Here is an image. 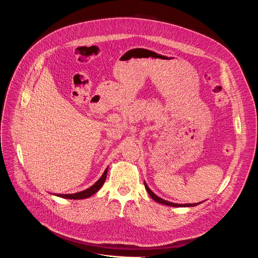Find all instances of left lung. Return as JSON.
Here are the masks:
<instances>
[{"instance_id":"obj_1","label":"left lung","mask_w":258,"mask_h":258,"mask_svg":"<svg viewBox=\"0 0 258 258\" xmlns=\"http://www.w3.org/2000/svg\"><path fill=\"white\" fill-rule=\"evenodd\" d=\"M144 185H145L146 191L148 192V194L150 195V197H151L154 201H156V202H158V203H161V204H164V205H168V206H172V207H191V206H197V205H199L200 203H202V202H199V203H189V204H177V203H172V202L166 201V200H164V199L158 197L157 195H155V194L150 190V188L148 187V185H147V183H146L145 181H144Z\"/></svg>"}]
</instances>
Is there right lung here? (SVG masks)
<instances>
[{
  "label": "right lung",
  "mask_w": 258,
  "mask_h": 258,
  "mask_svg": "<svg viewBox=\"0 0 258 258\" xmlns=\"http://www.w3.org/2000/svg\"><path fill=\"white\" fill-rule=\"evenodd\" d=\"M107 170H108V167L105 169V171L102 174V176L94 183V185L92 187L86 189L85 191H82V192H79V193H75V194H55V196H58V197H61V198H66V199H75V200L89 198V197L93 196L94 194H96L102 188L103 183L106 180Z\"/></svg>",
  "instance_id": "obj_1"
}]
</instances>
